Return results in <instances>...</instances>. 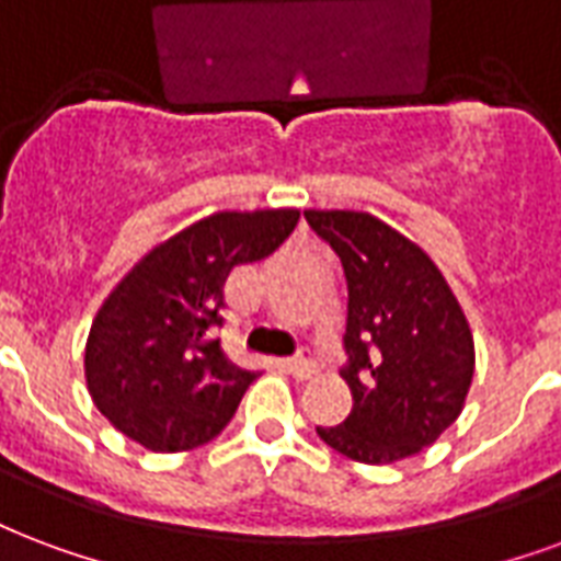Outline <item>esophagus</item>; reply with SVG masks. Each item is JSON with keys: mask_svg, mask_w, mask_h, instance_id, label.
I'll return each instance as SVG.
<instances>
[{"mask_svg": "<svg viewBox=\"0 0 561 561\" xmlns=\"http://www.w3.org/2000/svg\"><path fill=\"white\" fill-rule=\"evenodd\" d=\"M285 368H288V371H291L297 380H309L312 375H318V365H314L312 356H306V354L288 359V363H285Z\"/></svg>", "mask_w": 561, "mask_h": 561, "instance_id": "obj_1", "label": "esophagus"}]
</instances>
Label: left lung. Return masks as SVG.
<instances>
[{
  "label": "left lung",
  "instance_id": "left-lung-1",
  "mask_svg": "<svg viewBox=\"0 0 561 561\" xmlns=\"http://www.w3.org/2000/svg\"><path fill=\"white\" fill-rule=\"evenodd\" d=\"M347 279L342 368L354 408L318 437L359 463H396L460 416L476 344L458 297L428 252L363 210H306Z\"/></svg>",
  "mask_w": 561,
  "mask_h": 561
}]
</instances>
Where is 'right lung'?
Returning <instances> with one entry per match:
<instances>
[{"label": "right lung", "instance_id": "right-lung-1", "mask_svg": "<svg viewBox=\"0 0 561 561\" xmlns=\"http://www.w3.org/2000/svg\"><path fill=\"white\" fill-rule=\"evenodd\" d=\"M300 210H219L136 261L91 321L85 383L124 437L151 451H186L226 428L255 371L231 363L222 327L226 279L267 259Z\"/></svg>", "mask_w": 561, "mask_h": 561}]
</instances>
